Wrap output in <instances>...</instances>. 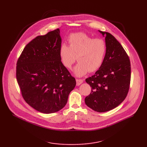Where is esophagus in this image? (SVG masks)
Instances as JSON below:
<instances>
[{"mask_svg": "<svg viewBox=\"0 0 147 147\" xmlns=\"http://www.w3.org/2000/svg\"><path fill=\"white\" fill-rule=\"evenodd\" d=\"M83 82V80L82 79H76V83H77V86H79L80 84H81Z\"/></svg>", "mask_w": 147, "mask_h": 147, "instance_id": "34e87169", "label": "esophagus"}]
</instances>
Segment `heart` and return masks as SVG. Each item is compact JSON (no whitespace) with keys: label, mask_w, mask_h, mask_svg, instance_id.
Here are the masks:
<instances>
[{"label":"heart","mask_w":147,"mask_h":147,"mask_svg":"<svg viewBox=\"0 0 147 147\" xmlns=\"http://www.w3.org/2000/svg\"><path fill=\"white\" fill-rule=\"evenodd\" d=\"M69 46L62 44L59 50L60 61L70 69L76 60L74 74L81 77L89 72L97 71L102 66L107 52V43L102 38H94L84 33H76L68 38Z\"/></svg>","instance_id":"obj_1"}]
</instances>
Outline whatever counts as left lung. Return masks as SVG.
I'll use <instances>...</instances> for the list:
<instances>
[{"mask_svg": "<svg viewBox=\"0 0 147 147\" xmlns=\"http://www.w3.org/2000/svg\"><path fill=\"white\" fill-rule=\"evenodd\" d=\"M99 32L105 36L106 55L101 68L86 79L92 88L84 101L91 109L103 113L117 107L126 98L130 87L131 67L127 53L116 38L108 32Z\"/></svg>", "mask_w": 147, "mask_h": 147, "instance_id": "1", "label": "left lung"}]
</instances>
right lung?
Instances as JSON below:
<instances>
[{"label":"right lung","instance_id":"1","mask_svg":"<svg viewBox=\"0 0 147 147\" xmlns=\"http://www.w3.org/2000/svg\"><path fill=\"white\" fill-rule=\"evenodd\" d=\"M59 28L37 36L23 49L17 63L16 77L25 101L45 114L65 107L76 86L74 78L60 61Z\"/></svg>","mask_w":147,"mask_h":147}]
</instances>
